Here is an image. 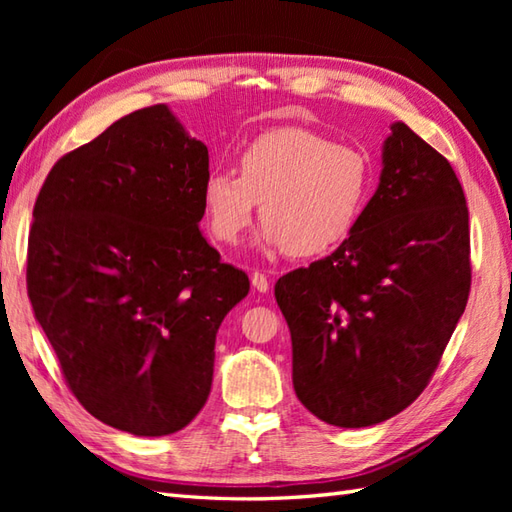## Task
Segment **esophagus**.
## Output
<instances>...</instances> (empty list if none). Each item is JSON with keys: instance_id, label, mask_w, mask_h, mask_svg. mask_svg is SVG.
<instances>
[{"instance_id": "1", "label": "esophagus", "mask_w": 512, "mask_h": 512, "mask_svg": "<svg viewBox=\"0 0 512 512\" xmlns=\"http://www.w3.org/2000/svg\"><path fill=\"white\" fill-rule=\"evenodd\" d=\"M250 281H253V288L257 292H268L270 290V281L264 273H253V275H250Z\"/></svg>"}]
</instances>
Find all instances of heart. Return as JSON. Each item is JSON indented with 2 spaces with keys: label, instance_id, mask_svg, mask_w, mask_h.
I'll return each instance as SVG.
<instances>
[{
  "label": "heart",
  "instance_id": "obj_1",
  "mask_svg": "<svg viewBox=\"0 0 512 512\" xmlns=\"http://www.w3.org/2000/svg\"><path fill=\"white\" fill-rule=\"evenodd\" d=\"M237 171L204 180L202 209L211 235L237 244L262 202L264 244L295 257L328 253L352 235L374 189V165L361 147L303 127L257 136L239 151Z\"/></svg>",
  "mask_w": 512,
  "mask_h": 512
}]
</instances>
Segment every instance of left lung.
<instances>
[{"mask_svg":"<svg viewBox=\"0 0 512 512\" xmlns=\"http://www.w3.org/2000/svg\"><path fill=\"white\" fill-rule=\"evenodd\" d=\"M469 209L451 162L391 125L378 189L332 255L275 284L292 385L334 427H372L416 400L469 301Z\"/></svg>","mask_w":512,"mask_h":512,"instance_id":"1","label":"left lung"}]
</instances>
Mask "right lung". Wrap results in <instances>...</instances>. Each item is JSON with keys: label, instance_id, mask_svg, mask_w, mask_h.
<instances>
[{"label": "right lung", "instance_id": "add662e5", "mask_svg": "<svg viewBox=\"0 0 512 512\" xmlns=\"http://www.w3.org/2000/svg\"><path fill=\"white\" fill-rule=\"evenodd\" d=\"M209 149L167 105L57 160L28 237V297L61 374L94 418L169 436L213 383L215 334L250 281L200 233Z\"/></svg>", "mask_w": 512, "mask_h": 512}]
</instances>
